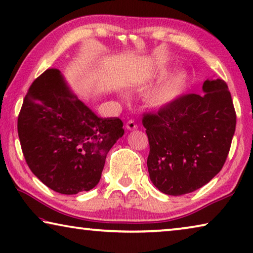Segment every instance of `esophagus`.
<instances>
[{
	"instance_id": "esophagus-1",
	"label": "esophagus",
	"mask_w": 253,
	"mask_h": 253,
	"mask_svg": "<svg viewBox=\"0 0 253 253\" xmlns=\"http://www.w3.org/2000/svg\"><path fill=\"white\" fill-rule=\"evenodd\" d=\"M126 128L128 130H134V129H136V128H137V124L135 123L133 119H130L126 123Z\"/></svg>"
}]
</instances>
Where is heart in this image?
Returning a JSON list of instances; mask_svg holds the SVG:
<instances>
[{
  "label": "heart",
  "instance_id": "obj_1",
  "mask_svg": "<svg viewBox=\"0 0 253 253\" xmlns=\"http://www.w3.org/2000/svg\"><path fill=\"white\" fill-rule=\"evenodd\" d=\"M186 74L184 71H178L171 76L165 78L159 84L146 94L145 101L149 107L154 109H160L167 107L178 96L185 88Z\"/></svg>",
  "mask_w": 253,
  "mask_h": 253
}]
</instances>
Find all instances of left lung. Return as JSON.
I'll list each match as a JSON object with an SVG mask.
<instances>
[{"label": "left lung", "mask_w": 253, "mask_h": 253, "mask_svg": "<svg viewBox=\"0 0 253 253\" xmlns=\"http://www.w3.org/2000/svg\"><path fill=\"white\" fill-rule=\"evenodd\" d=\"M205 94L179 96L143 115L151 182L168 195L191 193L221 170L235 133L236 114L227 84L207 79Z\"/></svg>", "instance_id": "left-lung-1"}]
</instances>
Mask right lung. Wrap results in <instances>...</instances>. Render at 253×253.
Returning <instances> with one entry per match:
<instances>
[{
	"mask_svg": "<svg viewBox=\"0 0 253 253\" xmlns=\"http://www.w3.org/2000/svg\"><path fill=\"white\" fill-rule=\"evenodd\" d=\"M18 135L33 174L51 190L70 195L97 185L109 150L124 128L119 118L97 117L58 69H47L26 94Z\"/></svg>",
	"mask_w": 253,
	"mask_h": 253,
	"instance_id": "add662e5",
	"label": "right lung"
}]
</instances>
